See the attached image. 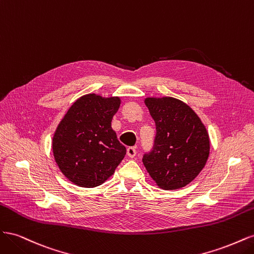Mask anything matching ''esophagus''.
Listing matches in <instances>:
<instances>
[{
	"mask_svg": "<svg viewBox=\"0 0 254 254\" xmlns=\"http://www.w3.org/2000/svg\"><path fill=\"white\" fill-rule=\"evenodd\" d=\"M136 155V150L135 147H128L127 148V156L129 158H133Z\"/></svg>",
	"mask_w": 254,
	"mask_h": 254,
	"instance_id": "34e87169",
	"label": "esophagus"
}]
</instances>
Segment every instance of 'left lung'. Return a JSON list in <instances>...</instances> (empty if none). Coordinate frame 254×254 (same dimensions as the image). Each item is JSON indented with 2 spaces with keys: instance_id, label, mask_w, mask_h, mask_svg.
I'll return each instance as SVG.
<instances>
[{
  "instance_id": "1",
  "label": "left lung",
  "mask_w": 254,
  "mask_h": 254,
  "mask_svg": "<svg viewBox=\"0 0 254 254\" xmlns=\"http://www.w3.org/2000/svg\"><path fill=\"white\" fill-rule=\"evenodd\" d=\"M157 133L143 164L163 190L186 187L202 171L210 153V139L194 110L174 97L145 99Z\"/></svg>"
}]
</instances>
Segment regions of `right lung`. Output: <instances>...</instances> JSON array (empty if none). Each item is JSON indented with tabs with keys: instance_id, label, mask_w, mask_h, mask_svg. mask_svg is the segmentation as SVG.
<instances>
[{
	"instance_id": "1",
	"label": "right lung",
	"mask_w": 254,
	"mask_h": 254,
	"mask_svg": "<svg viewBox=\"0 0 254 254\" xmlns=\"http://www.w3.org/2000/svg\"><path fill=\"white\" fill-rule=\"evenodd\" d=\"M120 105V97L83 95L59 123L52 143L54 158L76 186H101L124 159L126 147L111 127Z\"/></svg>"
}]
</instances>
